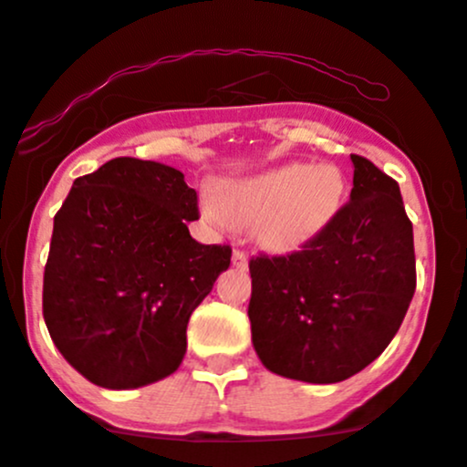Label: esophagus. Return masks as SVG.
Returning <instances> with one entry per match:
<instances>
[{"instance_id": "34e87169", "label": "esophagus", "mask_w": 467, "mask_h": 467, "mask_svg": "<svg viewBox=\"0 0 467 467\" xmlns=\"http://www.w3.org/2000/svg\"><path fill=\"white\" fill-rule=\"evenodd\" d=\"M233 265L239 269H248V254L244 250H234L233 252Z\"/></svg>"}]
</instances>
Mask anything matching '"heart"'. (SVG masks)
Segmentation results:
<instances>
[{
    "mask_svg": "<svg viewBox=\"0 0 467 467\" xmlns=\"http://www.w3.org/2000/svg\"><path fill=\"white\" fill-rule=\"evenodd\" d=\"M348 182L333 162H287L204 191L200 209L215 226L254 223L261 248L289 254L316 241L344 209Z\"/></svg>",
    "mask_w": 467,
    "mask_h": 467,
    "instance_id": "heart-1",
    "label": "heart"
}]
</instances>
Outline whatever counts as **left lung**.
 I'll return each instance as SVG.
<instances>
[{
  "mask_svg": "<svg viewBox=\"0 0 467 467\" xmlns=\"http://www.w3.org/2000/svg\"><path fill=\"white\" fill-rule=\"evenodd\" d=\"M350 202L316 241L250 261L252 344L269 372L350 379L394 339L415 294L413 226L398 182L352 154Z\"/></svg>",
  "mask_w": 467,
  "mask_h": 467,
  "instance_id": "8db88e82",
  "label": "left lung"
}]
</instances>
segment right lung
I'll list each match as a JSON object with an SVG mask.
<instances>
[{"mask_svg": "<svg viewBox=\"0 0 467 467\" xmlns=\"http://www.w3.org/2000/svg\"><path fill=\"white\" fill-rule=\"evenodd\" d=\"M184 173L130 156L73 180L54 217L43 276L49 337L84 379L137 389L176 372L195 306L233 250L202 245Z\"/></svg>", "mask_w": 467, "mask_h": 467, "instance_id": "1", "label": "right lung"}]
</instances>
